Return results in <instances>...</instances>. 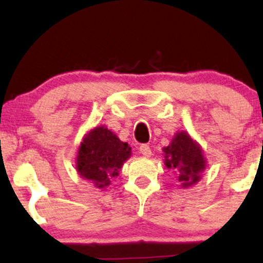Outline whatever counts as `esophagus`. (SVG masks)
Instances as JSON below:
<instances>
[{"label": "esophagus", "instance_id": "1", "mask_svg": "<svg viewBox=\"0 0 263 263\" xmlns=\"http://www.w3.org/2000/svg\"><path fill=\"white\" fill-rule=\"evenodd\" d=\"M140 152L144 157H149L151 155H152V152H151V148H149L148 144H142V146L140 147Z\"/></svg>", "mask_w": 263, "mask_h": 263}]
</instances>
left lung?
I'll use <instances>...</instances> for the list:
<instances>
[{"label":"left lung","instance_id":"1","mask_svg":"<svg viewBox=\"0 0 263 263\" xmlns=\"http://www.w3.org/2000/svg\"><path fill=\"white\" fill-rule=\"evenodd\" d=\"M164 165L178 176L180 186L189 188L201 179L206 158L200 144L186 131H179L167 147H163Z\"/></svg>","mask_w":263,"mask_h":263}]
</instances>
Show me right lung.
Returning a JSON list of instances; mask_svg holds the SVG:
<instances>
[{
  "mask_svg": "<svg viewBox=\"0 0 263 263\" xmlns=\"http://www.w3.org/2000/svg\"><path fill=\"white\" fill-rule=\"evenodd\" d=\"M131 157V147L111 129L96 126L83 137L78 148L77 171L83 179L105 189L119 176L123 163Z\"/></svg>",
  "mask_w": 263,
  "mask_h": 263,
  "instance_id": "obj_1",
  "label": "right lung"
}]
</instances>
